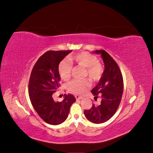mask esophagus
Returning a JSON list of instances; mask_svg holds the SVG:
<instances>
[{
	"label": "esophagus",
	"mask_w": 153,
	"mask_h": 153,
	"mask_svg": "<svg viewBox=\"0 0 153 153\" xmlns=\"http://www.w3.org/2000/svg\"><path fill=\"white\" fill-rule=\"evenodd\" d=\"M75 98L76 100H81L83 98V96H82L80 95H78V94H75Z\"/></svg>",
	"instance_id": "34e87169"
}]
</instances>
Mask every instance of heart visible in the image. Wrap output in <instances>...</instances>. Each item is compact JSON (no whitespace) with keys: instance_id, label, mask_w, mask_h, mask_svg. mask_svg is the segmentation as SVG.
I'll use <instances>...</instances> for the list:
<instances>
[{"instance_id":"heart-1","label":"heart","mask_w":153,"mask_h":153,"mask_svg":"<svg viewBox=\"0 0 153 153\" xmlns=\"http://www.w3.org/2000/svg\"><path fill=\"white\" fill-rule=\"evenodd\" d=\"M76 63L78 66L84 68L83 78H88L92 82H99L103 75V68L97 61L94 55L87 52H80L69 57L68 60H63L59 63L58 73L63 80H68L71 76V64ZM90 83L87 78L82 80H72L66 85L68 91L75 94H82L88 89Z\"/></svg>"}]
</instances>
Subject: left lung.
Segmentation results:
<instances>
[{"label":"left lung","mask_w":153,"mask_h":153,"mask_svg":"<svg viewBox=\"0 0 153 153\" xmlns=\"http://www.w3.org/2000/svg\"><path fill=\"white\" fill-rule=\"evenodd\" d=\"M101 54L105 64V71L100 80L91 92L94 100L100 98L99 105L92 103V107L84 110V115L89 121L100 124L107 121L116 112L121 103L123 92V78L118 64L104 50H96Z\"/></svg>","instance_id":"obj_1"}]
</instances>
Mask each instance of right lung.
<instances>
[{"mask_svg":"<svg viewBox=\"0 0 153 153\" xmlns=\"http://www.w3.org/2000/svg\"><path fill=\"white\" fill-rule=\"evenodd\" d=\"M71 50L47 51L38 59L30 74L29 95L36 112L44 121L57 125L67 119L71 105L76 101L73 94H64L61 102L54 101L52 94L60 86L59 63Z\"/></svg>","mask_w":153,"mask_h":153,"instance_id":"obj_1","label":"right lung"}]
</instances>
